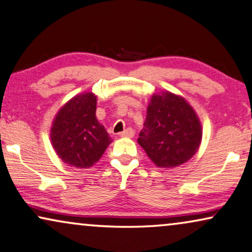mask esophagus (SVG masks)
<instances>
[{"mask_svg": "<svg viewBox=\"0 0 252 252\" xmlns=\"http://www.w3.org/2000/svg\"><path fill=\"white\" fill-rule=\"evenodd\" d=\"M120 136L126 137V138H132L134 136V131L131 129V127H127V129H126L123 132L120 133Z\"/></svg>", "mask_w": 252, "mask_h": 252, "instance_id": "1", "label": "esophagus"}]
</instances>
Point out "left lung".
Wrapping results in <instances>:
<instances>
[{"instance_id": "left-lung-1", "label": "left lung", "mask_w": 252, "mask_h": 252, "mask_svg": "<svg viewBox=\"0 0 252 252\" xmlns=\"http://www.w3.org/2000/svg\"><path fill=\"white\" fill-rule=\"evenodd\" d=\"M202 126L185 98L171 92L153 94L138 144L158 168H176L196 153Z\"/></svg>"}]
</instances>
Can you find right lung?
I'll use <instances>...</instances> for the list:
<instances>
[{
    "mask_svg": "<svg viewBox=\"0 0 252 252\" xmlns=\"http://www.w3.org/2000/svg\"><path fill=\"white\" fill-rule=\"evenodd\" d=\"M97 97L92 92L77 94L67 101L52 122L51 144L63 162L90 168L112 143L104 126L95 118Z\"/></svg>",
    "mask_w": 252,
    "mask_h": 252,
    "instance_id": "add662e5",
    "label": "right lung"
}]
</instances>
